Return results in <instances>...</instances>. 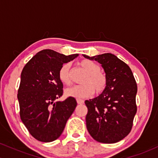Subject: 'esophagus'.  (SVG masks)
<instances>
[{
	"mask_svg": "<svg viewBox=\"0 0 158 158\" xmlns=\"http://www.w3.org/2000/svg\"><path fill=\"white\" fill-rule=\"evenodd\" d=\"M77 102L79 105H81L84 103V100H82V99H77Z\"/></svg>",
	"mask_w": 158,
	"mask_h": 158,
	"instance_id": "34e87169",
	"label": "esophagus"
}]
</instances>
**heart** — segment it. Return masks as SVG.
Instances as JSON below:
<instances>
[{
    "label": "heart",
    "mask_w": 158,
    "mask_h": 158,
    "mask_svg": "<svg viewBox=\"0 0 158 158\" xmlns=\"http://www.w3.org/2000/svg\"><path fill=\"white\" fill-rule=\"evenodd\" d=\"M79 64L87 73L82 79L83 85L67 88L64 90L65 96L75 99H85L93 95L94 91L97 94L102 93L106 88L107 78L100 72L99 65L87 59L81 61ZM59 78L63 84H70V64H64L61 67Z\"/></svg>",
    "instance_id": "1"
}]
</instances>
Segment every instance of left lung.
Wrapping results in <instances>:
<instances>
[{
    "instance_id": "left-lung-1",
    "label": "left lung",
    "mask_w": 158,
    "mask_h": 158,
    "mask_svg": "<svg viewBox=\"0 0 158 158\" xmlns=\"http://www.w3.org/2000/svg\"><path fill=\"white\" fill-rule=\"evenodd\" d=\"M83 56L101 64L107 78L102 93L85 102L87 129L99 143L119 142L131 131L137 112V86L131 68L111 53Z\"/></svg>"
}]
</instances>
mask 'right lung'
<instances>
[{
  "instance_id": "1",
  "label": "right lung",
  "mask_w": 158,
  "mask_h": 158,
  "mask_svg": "<svg viewBox=\"0 0 158 158\" xmlns=\"http://www.w3.org/2000/svg\"><path fill=\"white\" fill-rule=\"evenodd\" d=\"M78 56L47 49L36 53L23 68L18 90L20 117L30 135L41 142L59 138L77 106L75 98L57 99L63 94L59 70Z\"/></svg>"
}]
</instances>
